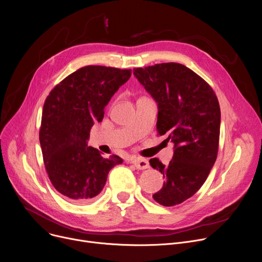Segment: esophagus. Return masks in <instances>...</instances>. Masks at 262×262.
Returning <instances> with one entry per match:
<instances>
[{
	"mask_svg": "<svg viewBox=\"0 0 262 262\" xmlns=\"http://www.w3.org/2000/svg\"><path fill=\"white\" fill-rule=\"evenodd\" d=\"M131 163L138 170H145V169L149 168V162L147 159H144V158H133V159H131Z\"/></svg>",
	"mask_w": 262,
	"mask_h": 262,
	"instance_id": "esophagus-1",
	"label": "esophagus"
}]
</instances>
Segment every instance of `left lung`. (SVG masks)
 <instances>
[{"label":"left lung","instance_id":"left-lung-1","mask_svg":"<svg viewBox=\"0 0 262 262\" xmlns=\"http://www.w3.org/2000/svg\"><path fill=\"white\" fill-rule=\"evenodd\" d=\"M133 73L157 103L158 134H167V142L174 144L168 166L150 159L165 178L153 198L165 207L179 205L201 188L215 164L220 133L217 96L204 78L178 63L135 68Z\"/></svg>","mask_w":262,"mask_h":262}]
</instances>
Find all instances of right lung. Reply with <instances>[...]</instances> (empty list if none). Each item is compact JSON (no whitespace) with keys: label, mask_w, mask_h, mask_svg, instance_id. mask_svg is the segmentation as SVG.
<instances>
[{"label":"right lung","mask_w":262,"mask_h":262,"mask_svg":"<svg viewBox=\"0 0 262 262\" xmlns=\"http://www.w3.org/2000/svg\"><path fill=\"white\" fill-rule=\"evenodd\" d=\"M130 76L131 69L86 66L64 78L45 100L39 144L46 172L55 190L73 203H87L98 195L109 171L123 163L117 155L100 156L87 140Z\"/></svg>","instance_id":"add662e5"}]
</instances>
